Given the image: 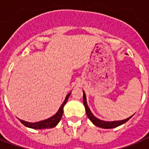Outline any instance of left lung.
Returning <instances> with one entry per match:
<instances>
[{"instance_id": "1", "label": "left lung", "mask_w": 149, "mask_h": 149, "mask_svg": "<svg viewBox=\"0 0 149 149\" xmlns=\"http://www.w3.org/2000/svg\"><path fill=\"white\" fill-rule=\"evenodd\" d=\"M84 93V95H83V101H84V104L85 106V109H86V115H87L88 118L89 119V120L94 124L95 125L98 126V127H101V128H105V129H110V128H113V127H116L118 126L121 125L122 124L125 123L126 122L131 119L132 116L131 117H129L127 119H124V120L121 121H114V122H105V121H102L98 119V118L94 116L92 113H91L90 110H89V107H88L87 103H86V95H85V93L83 91Z\"/></svg>"}]
</instances>
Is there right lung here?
Returning <instances> with one entry per match:
<instances>
[{"instance_id":"right-lung-1","label":"right lung","mask_w":149,"mask_h":149,"mask_svg":"<svg viewBox=\"0 0 149 149\" xmlns=\"http://www.w3.org/2000/svg\"><path fill=\"white\" fill-rule=\"evenodd\" d=\"M71 95V93H68L66 95V98H65V101L63 103V104L61 105V107H60L59 110L57 111L56 114H55L54 116L51 117L49 119H45L44 121H41V122H36V123H31V122H27L25 121L20 120V122L23 124L24 125H25L26 127H30V128L33 129H48V128H52V127H55V126L59 123V122L60 121V119H62V116H63V107L65 104V103L68 101V98L69 97V95Z\"/></svg>"}]
</instances>
